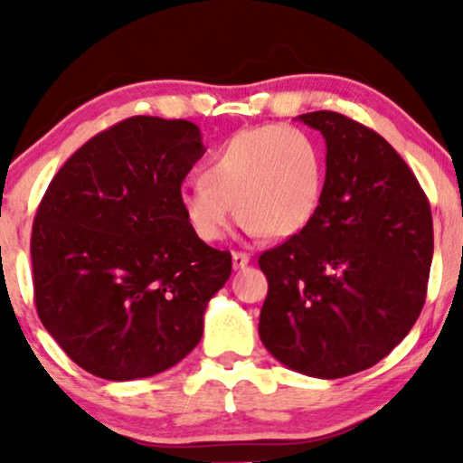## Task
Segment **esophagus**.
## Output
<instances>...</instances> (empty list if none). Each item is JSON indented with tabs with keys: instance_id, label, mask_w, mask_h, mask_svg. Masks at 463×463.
Returning <instances> with one entry per match:
<instances>
[{
	"instance_id": "34e87169",
	"label": "esophagus",
	"mask_w": 463,
	"mask_h": 463,
	"mask_svg": "<svg viewBox=\"0 0 463 463\" xmlns=\"http://www.w3.org/2000/svg\"><path fill=\"white\" fill-rule=\"evenodd\" d=\"M250 263V254L246 252H232V268L243 269Z\"/></svg>"
}]
</instances>
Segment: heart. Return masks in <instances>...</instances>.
I'll return each instance as SVG.
<instances>
[{"instance_id":"b5f03b06","label":"heart","mask_w":463,"mask_h":463,"mask_svg":"<svg viewBox=\"0 0 463 463\" xmlns=\"http://www.w3.org/2000/svg\"><path fill=\"white\" fill-rule=\"evenodd\" d=\"M326 165L309 132L268 124L239 130L206 158L200 180L178 189V209L195 237L217 243L235 215L248 235L294 237L324 198ZM238 209H234V204Z\"/></svg>"}]
</instances>
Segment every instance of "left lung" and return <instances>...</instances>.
I'll return each mask as SVG.
<instances>
[{
    "mask_svg": "<svg viewBox=\"0 0 463 463\" xmlns=\"http://www.w3.org/2000/svg\"><path fill=\"white\" fill-rule=\"evenodd\" d=\"M298 119L326 141L320 211L259 257L268 298L259 337L274 359L316 379H342L390 354L427 298L433 220L394 147L333 110Z\"/></svg>",
    "mask_w": 463,
    "mask_h": 463,
    "instance_id": "left-lung-1",
    "label": "left lung"
}]
</instances>
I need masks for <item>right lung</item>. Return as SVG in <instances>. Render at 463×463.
<instances>
[{"label": "right lung", "mask_w": 463, "mask_h": 463, "mask_svg": "<svg viewBox=\"0 0 463 463\" xmlns=\"http://www.w3.org/2000/svg\"><path fill=\"white\" fill-rule=\"evenodd\" d=\"M184 119L130 117L58 169L32 226L41 322L80 368L132 381L172 368L198 346L231 252L206 246L178 209L202 154Z\"/></svg>", "instance_id": "obj_1"}]
</instances>
